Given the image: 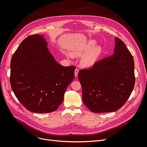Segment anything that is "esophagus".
<instances>
[{"instance_id":"obj_1","label":"esophagus","mask_w":147,"mask_h":147,"mask_svg":"<svg viewBox=\"0 0 147 147\" xmlns=\"http://www.w3.org/2000/svg\"><path fill=\"white\" fill-rule=\"evenodd\" d=\"M78 70L77 69H76L74 71V74H75V77H77L78 76Z\"/></svg>"}]
</instances>
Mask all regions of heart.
<instances>
[{"label":"heart","instance_id":"1","mask_svg":"<svg viewBox=\"0 0 147 147\" xmlns=\"http://www.w3.org/2000/svg\"><path fill=\"white\" fill-rule=\"evenodd\" d=\"M95 44V42L94 40L90 41L88 44L84 47L82 49L75 51L72 53L73 56L78 57L82 56L90 50V51L83 57L81 60L82 64L86 67H90L93 66L101 52V48L100 47H95L91 49Z\"/></svg>","mask_w":147,"mask_h":147}]
</instances>
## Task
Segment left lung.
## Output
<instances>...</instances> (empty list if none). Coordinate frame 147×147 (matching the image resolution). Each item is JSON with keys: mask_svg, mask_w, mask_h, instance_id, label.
Listing matches in <instances>:
<instances>
[{"mask_svg": "<svg viewBox=\"0 0 147 147\" xmlns=\"http://www.w3.org/2000/svg\"><path fill=\"white\" fill-rule=\"evenodd\" d=\"M114 54L79 71L84 104L92 112H115L130 97L135 84L134 59L123 42L115 38Z\"/></svg>", "mask_w": 147, "mask_h": 147, "instance_id": "1", "label": "left lung"}]
</instances>
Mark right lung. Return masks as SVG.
<instances>
[{"label": "right lung", "instance_id": "obj_1", "mask_svg": "<svg viewBox=\"0 0 147 147\" xmlns=\"http://www.w3.org/2000/svg\"><path fill=\"white\" fill-rule=\"evenodd\" d=\"M44 35L27 36L13 55L10 81L18 100L28 111L50 113L63 101L76 67H64L49 51Z\"/></svg>", "mask_w": 147, "mask_h": 147}]
</instances>
